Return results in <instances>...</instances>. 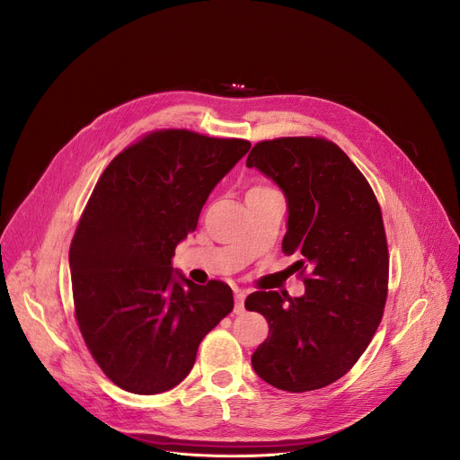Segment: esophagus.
I'll use <instances>...</instances> for the list:
<instances>
[{
  "label": "esophagus",
  "instance_id": "esophagus-1",
  "mask_svg": "<svg viewBox=\"0 0 460 460\" xmlns=\"http://www.w3.org/2000/svg\"><path fill=\"white\" fill-rule=\"evenodd\" d=\"M243 300H245V291L236 289L234 291V313H242L243 311Z\"/></svg>",
  "mask_w": 460,
  "mask_h": 460
}]
</instances>
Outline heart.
<instances>
[{"label": "heart", "mask_w": 460, "mask_h": 460, "mask_svg": "<svg viewBox=\"0 0 460 460\" xmlns=\"http://www.w3.org/2000/svg\"><path fill=\"white\" fill-rule=\"evenodd\" d=\"M252 190H268V189H266V187H260V185H256V187H251V189H249V192H252Z\"/></svg>", "instance_id": "1"}]
</instances>
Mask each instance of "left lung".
<instances>
[{"label":"left lung","instance_id":"obj_1","mask_svg":"<svg viewBox=\"0 0 460 460\" xmlns=\"http://www.w3.org/2000/svg\"><path fill=\"white\" fill-rule=\"evenodd\" d=\"M271 178L288 204L282 249L309 271L302 296L256 291L245 307L270 335L251 357L268 384L304 393L344 376L366 351L387 296V243L375 194L335 144L322 138L260 142L245 162Z\"/></svg>","mask_w":460,"mask_h":460}]
</instances>
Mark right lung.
<instances>
[{
	"label": "right lung",
	"instance_id": "right-lung-1",
	"mask_svg": "<svg viewBox=\"0 0 460 460\" xmlns=\"http://www.w3.org/2000/svg\"><path fill=\"white\" fill-rule=\"evenodd\" d=\"M251 144L169 128L119 153L100 176L75 233L69 266L76 320L102 371L156 395L192 369L202 339L233 311L220 280L172 268L218 181Z\"/></svg>",
	"mask_w": 460,
	"mask_h": 460
}]
</instances>
